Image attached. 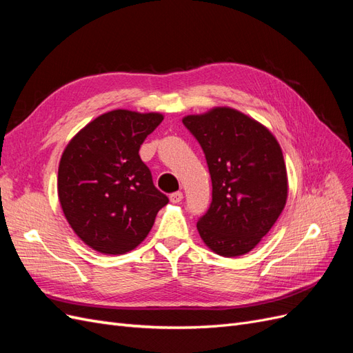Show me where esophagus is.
<instances>
[{"instance_id":"obj_1","label":"esophagus","mask_w":353,"mask_h":353,"mask_svg":"<svg viewBox=\"0 0 353 353\" xmlns=\"http://www.w3.org/2000/svg\"><path fill=\"white\" fill-rule=\"evenodd\" d=\"M183 193H181V191H176V193H172L169 196V200L172 201V203H181V200H183Z\"/></svg>"}]
</instances>
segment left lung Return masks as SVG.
<instances>
[{
  "mask_svg": "<svg viewBox=\"0 0 353 353\" xmlns=\"http://www.w3.org/2000/svg\"><path fill=\"white\" fill-rule=\"evenodd\" d=\"M205 153L212 203L197 222L201 240L232 258L249 253L279 219L287 200L281 147L268 128L231 108L183 119Z\"/></svg>",
  "mask_w": 353,
  "mask_h": 353,
  "instance_id": "left-lung-1",
  "label": "left lung"
}]
</instances>
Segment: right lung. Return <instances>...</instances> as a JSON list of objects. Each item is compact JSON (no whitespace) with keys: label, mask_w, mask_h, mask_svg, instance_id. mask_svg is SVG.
Returning a JSON list of instances; mask_svg holds the SVG:
<instances>
[{"label":"right lung","mask_w":353,"mask_h":353,"mask_svg":"<svg viewBox=\"0 0 353 353\" xmlns=\"http://www.w3.org/2000/svg\"><path fill=\"white\" fill-rule=\"evenodd\" d=\"M162 121L160 113L112 110L82 128L63 152L60 205L74 234L91 249L104 254L135 249L168 205L138 154Z\"/></svg>","instance_id":"right-lung-1"}]
</instances>
